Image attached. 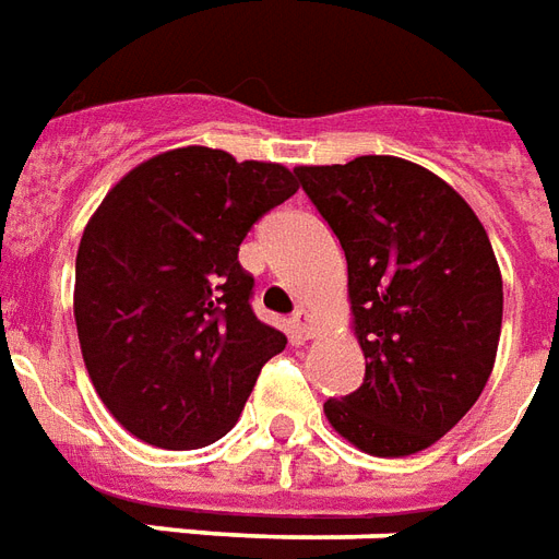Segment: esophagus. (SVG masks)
Wrapping results in <instances>:
<instances>
[{"label": "esophagus", "instance_id": "34e87169", "mask_svg": "<svg viewBox=\"0 0 559 559\" xmlns=\"http://www.w3.org/2000/svg\"><path fill=\"white\" fill-rule=\"evenodd\" d=\"M290 325L296 329V334H299V337H311L313 334V320H311V313L305 311V308H296V311H293Z\"/></svg>", "mask_w": 559, "mask_h": 559}]
</instances>
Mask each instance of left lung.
<instances>
[{"mask_svg": "<svg viewBox=\"0 0 559 559\" xmlns=\"http://www.w3.org/2000/svg\"><path fill=\"white\" fill-rule=\"evenodd\" d=\"M296 177L341 239L367 361L358 391L325 400L329 424L373 456L436 444L495 367L503 284L486 227L456 189L396 156Z\"/></svg>", "mask_w": 559, "mask_h": 559, "instance_id": "obj_1", "label": "left lung"}]
</instances>
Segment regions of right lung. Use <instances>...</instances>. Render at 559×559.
Listing matches in <instances>:
<instances>
[{"instance_id":"1","label":"right lung","mask_w":559,"mask_h":559,"mask_svg":"<svg viewBox=\"0 0 559 559\" xmlns=\"http://www.w3.org/2000/svg\"><path fill=\"white\" fill-rule=\"evenodd\" d=\"M296 189L284 165L177 147L103 198L76 254L73 313L91 382L127 432L195 450L237 424L287 346L251 311L239 246Z\"/></svg>"}]
</instances>
